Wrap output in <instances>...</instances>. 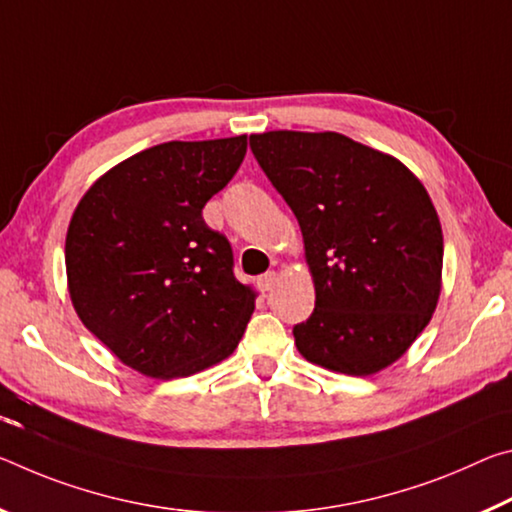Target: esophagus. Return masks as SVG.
Returning a JSON list of instances; mask_svg holds the SVG:
<instances>
[{"label": "esophagus", "instance_id": "34e87169", "mask_svg": "<svg viewBox=\"0 0 512 512\" xmlns=\"http://www.w3.org/2000/svg\"><path fill=\"white\" fill-rule=\"evenodd\" d=\"M274 283H276V274L274 272H267V274L258 276V286H261V290H265V292L272 290Z\"/></svg>", "mask_w": 512, "mask_h": 512}]
</instances>
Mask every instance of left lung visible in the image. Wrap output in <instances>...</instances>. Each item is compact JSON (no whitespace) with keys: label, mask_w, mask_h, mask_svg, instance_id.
Instances as JSON below:
<instances>
[{"label":"left lung","mask_w":512,"mask_h":512,"mask_svg":"<svg viewBox=\"0 0 512 512\" xmlns=\"http://www.w3.org/2000/svg\"><path fill=\"white\" fill-rule=\"evenodd\" d=\"M249 147L295 213L315 311L295 324L299 354L370 376L395 363L440 297L442 229L404 163L342 133L267 131Z\"/></svg>","instance_id":"obj_1"}]
</instances>
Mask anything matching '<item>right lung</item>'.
Masks as SVG:
<instances>
[{
	"instance_id": "add662e5",
	"label": "right lung",
	"mask_w": 512,
	"mask_h": 512,
	"mask_svg": "<svg viewBox=\"0 0 512 512\" xmlns=\"http://www.w3.org/2000/svg\"><path fill=\"white\" fill-rule=\"evenodd\" d=\"M247 136L163 142L95 181L65 240L67 286L86 329L152 379L190 376L238 347L254 290L233 276L206 201L238 172Z\"/></svg>"
}]
</instances>
